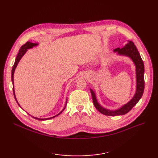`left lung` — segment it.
<instances>
[{"label":"left lung","mask_w":158,"mask_h":158,"mask_svg":"<svg viewBox=\"0 0 158 158\" xmlns=\"http://www.w3.org/2000/svg\"><path fill=\"white\" fill-rule=\"evenodd\" d=\"M114 52H117L118 55L126 56L130 57L133 61L136 66V92L134 97L131 98L127 104H124L119 109L117 110H110L104 108L98 102L96 95L94 90L90 88L91 94H92L93 102L97 110L103 114L107 116H117L122 115L127 113L142 98L144 88H145V81H144V64L143 61L140 56L138 49L134 43L131 41H129L128 43L123 48H117L113 51Z\"/></svg>","instance_id":"obj_1"}]
</instances>
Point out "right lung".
Segmentation results:
<instances>
[{"label":"right lung","mask_w":158,"mask_h":158,"mask_svg":"<svg viewBox=\"0 0 158 158\" xmlns=\"http://www.w3.org/2000/svg\"><path fill=\"white\" fill-rule=\"evenodd\" d=\"M38 45V44L31 43V42H29V41H27V42L26 44H24L23 45H22V46L21 47V48H20V50H19V52L18 53L17 56H16V57L15 61V63H14V64H13V69H12V71H11V81H12V83H13V94H14V97H15V101H16V102H17L18 105H19L20 107H21V106H20V104H19V102H18L17 100H16V96H15V88H14V79H13L14 73H15V69H16V66H17V65H18V64H19V63L20 60H21V58L23 57V56L25 54H26V52L27 51V50H28V49H29V48H32L33 47L37 46ZM66 101H67V100H66ZM66 102H67V101H66ZM66 104H65V106L64 107V108L63 109V110H62L60 113H58L57 114L55 115L54 117H51V118H36V117H32V116H31V117H32V118H35V119H38V120H48V119L52 118H54V117H56V116L60 114L63 112V111L64 110V108L66 107Z\"/></svg>","instance_id":"add662e5"}]
</instances>
